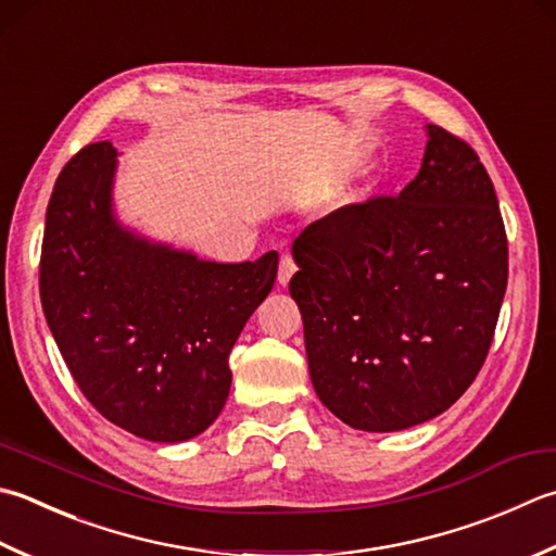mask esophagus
I'll use <instances>...</instances> for the list:
<instances>
[{
    "label": "esophagus",
    "instance_id": "34e87169",
    "mask_svg": "<svg viewBox=\"0 0 556 556\" xmlns=\"http://www.w3.org/2000/svg\"><path fill=\"white\" fill-rule=\"evenodd\" d=\"M293 271H296V263H293V257L291 255H281V260H279V275H277L281 287L289 285L291 277H293Z\"/></svg>",
    "mask_w": 556,
    "mask_h": 556
}]
</instances>
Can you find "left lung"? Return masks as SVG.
Wrapping results in <instances>:
<instances>
[{
    "label": "left lung",
    "mask_w": 556,
    "mask_h": 556,
    "mask_svg": "<svg viewBox=\"0 0 556 556\" xmlns=\"http://www.w3.org/2000/svg\"><path fill=\"white\" fill-rule=\"evenodd\" d=\"M417 178L344 204L293 241L289 281L315 393L362 431L441 415L480 374L508 281L492 178L465 139L427 125Z\"/></svg>",
    "instance_id": "left-lung-1"
}]
</instances>
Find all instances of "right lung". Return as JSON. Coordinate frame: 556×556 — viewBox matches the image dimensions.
<instances>
[{
  "mask_svg": "<svg viewBox=\"0 0 556 556\" xmlns=\"http://www.w3.org/2000/svg\"><path fill=\"white\" fill-rule=\"evenodd\" d=\"M115 154L111 141L84 147L54 182L40 301L86 400L139 439L176 443L219 417L228 354L279 260L204 263L123 231L111 214Z\"/></svg>",
  "mask_w": 556,
  "mask_h": 556,
  "instance_id": "right-lung-1",
  "label": "right lung"
}]
</instances>
